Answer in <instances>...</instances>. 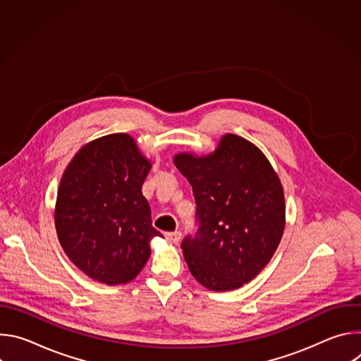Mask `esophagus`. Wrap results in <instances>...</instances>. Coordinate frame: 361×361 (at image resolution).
Wrapping results in <instances>:
<instances>
[{
	"label": "esophagus",
	"mask_w": 361,
	"mask_h": 361,
	"mask_svg": "<svg viewBox=\"0 0 361 361\" xmlns=\"http://www.w3.org/2000/svg\"><path fill=\"white\" fill-rule=\"evenodd\" d=\"M166 238L170 243H178L181 240V233L180 231H171V233H166Z\"/></svg>",
	"instance_id": "obj_1"
}]
</instances>
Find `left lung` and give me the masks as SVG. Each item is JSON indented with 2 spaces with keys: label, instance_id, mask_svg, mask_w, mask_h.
I'll use <instances>...</instances> for the list:
<instances>
[{
  "label": "left lung",
  "instance_id": "obj_1",
  "mask_svg": "<svg viewBox=\"0 0 361 361\" xmlns=\"http://www.w3.org/2000/svg\"><path fill=\"white\" fill-rule=\"evenodd\" d=\"M174 164L197 205L198 230L181 243L191 274L213 291L241 287L267 266L283 237L279 176L259 148L234 134L205 157L177 154Z\"/></svg>",
  "mask_w": 361,
  "mask_h": 361
}]
</instances>
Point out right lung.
<instances>
[{"mask_svg":"<svg viewBox=\"0 0 361 361\" xmlns=\"http://www.w3.org/2000/svg\"><path fill=\"white\" fill-rule=\"evenodd\" d=\"M151 163L128 134L84 145L66 169L56 204V230L68 259L109 286L137 277L151 254V226L141 192Z\"/></svg>","mask_w":361,"mask_h":361,"instance_id":"add662e5","label":"right lung"}]
</instances>
